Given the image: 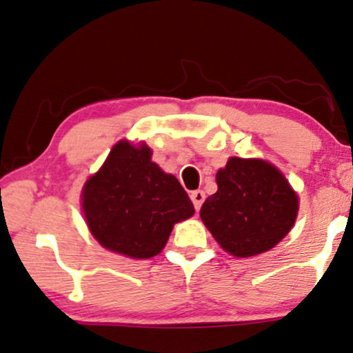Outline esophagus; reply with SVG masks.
<instances>
[{"label": "esophagus", "mask_w": 353, "mask_h": 353, "mask_svg": "<svg viewBox=\"0 0 353 353\" xmlns=\"http://www.w3.org/2000/svg\"><path fill=\"white\" fill-rule=\"evenodd\" d=\"M190 199H192V202H194L195 210H200V207H202V203L205 200V192L203 190H194L190 194Z\"/></svg>", "instance_id": "esophagus-1"}]
</instances>
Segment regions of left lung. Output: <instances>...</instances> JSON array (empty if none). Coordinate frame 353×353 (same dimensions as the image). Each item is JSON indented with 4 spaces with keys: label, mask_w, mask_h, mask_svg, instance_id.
<instances>
[{
    "label": "left lung",
    "mask_w": 353,
    "mask_h": 353,
    "mask_svg": "<svg viewBox=\"0 0 353 353\" xmlns=\"http://www.w3.org/2000/svg\"><path fill=\"white\" fill-rule=\"evenodd\" d=\"M216 184L218 190L200 208V218L231 256L270 251L295 225L296 192L264 159L230 158L216 172Z\"/></svg>",
    "instance_id": "8db88e82"
}]
</instances>
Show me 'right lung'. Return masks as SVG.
Instances as JSON below:
<instances>
[{"mask_svg":"<svg viewBox=\"0 0 353 353\" xmlns=\"http://www.w3.org/2000/svg\"><path fill=\"white\" fill-rule=\"evenodd\" d=\"M91 234L109 251L150 259L166 246L176 223L195 213L179 181L151 161V150L120 140L83 187Z\"/></svg>","mask_w":353,"mask_h":353,"instance_id":"1","label":"right lung"}]
</instances>
